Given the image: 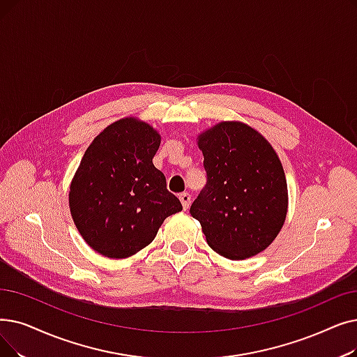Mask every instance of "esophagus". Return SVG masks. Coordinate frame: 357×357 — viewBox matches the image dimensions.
<instances>
[{
  "instance_id": "esophagus-1",
  "label": "esophagus",
  "mask_w": 357,
  "mask_h": 357,
  "mask_svg": "<svg viewBox=\"0 0 357 357\" xmlns=\"http://www.w3.org/2000/svg\"><path fill=\"white\" fill-rule=\"evenodd\" d=\"M179 199H181L183 210H188L190 204H191V195L188 192H182V194H179Z\"/></svg>"
}]
</instances>
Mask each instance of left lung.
<instances>
[{
    "instance_id": "left-lung-1",
    "label": "left lung",
    "mask_w": 357,
    "mask_h": 357,
    "mask_svg": "<svg viewBox=\"0 0 357 357\" xmlns=\"http://www.w3.org/2000/svg\"><path fill=\"white\" fill-rule=\"evenodd\" d=\"M207 182L190 208L207 243L229 259L250 258L275 239L287 213L283 166L264 137L222 122L198 138Z\"/></svg>"
}]
</instances>
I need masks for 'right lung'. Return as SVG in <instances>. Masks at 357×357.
<instances>
[{"mask_svg":"<svg viewBox=\"0 0 357 357\" xmlns=\"http://www.w3.org/2000/svg\"><path fill=\"white\" fill-rule=\"evenodd\" d=\"M160 135L132 118L114 122L87 147L70 187V210L83 239L107 258L147 246L166 217L182 210L153 158Z\"/></svg>","mask_w":357,"mask_h":357,"instance_id":"1","label":"right lung"}]
</instances>
